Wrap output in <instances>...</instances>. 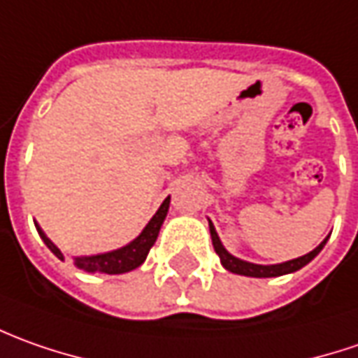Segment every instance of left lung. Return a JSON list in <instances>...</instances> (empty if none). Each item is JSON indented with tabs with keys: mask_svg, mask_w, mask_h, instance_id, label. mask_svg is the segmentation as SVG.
Segmentation results:
<instances>
[{
	"mask_svg": "<svg viewBox=\"0 0 358 358\" xmlns=\"http://www.w3.org/2000/svg\"><path fill=\"white\" fill-rule=\"evenodd\" d=\"M210 234H212V243H214V250L220 255V262L222 265L231 271V273H238V275H248V278H278V275H285V273H293L297 269H301L303 265H307L311 259H313L317 253L323 250V245L327 243V240H323L313 252H309L307 255H301L297 259H291V262H285V264H278V265H257V264H250V262H243V259H238L234 257L231 253L226 252V248L222 245V241L217 238L216 229L212 226L210 222Z\"/></svg>",
	"mask_w": 358,
	"mask_h": 358,
	"instance_id": "8db88e82",
	"label": "left lung"
}]
</instances>
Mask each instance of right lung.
<instances>
[{"label": "right lung", "mask_w": 358, "mask_h": 358, "mask_svg": "<svg viewBox=\"0 0 358 358\" xmlns=\"http://www.w3.org/2000/svg\"><path fill=\"white\" fill-rule=\"evenodd\" d=\"M168 206H170V196H168L166 200L162 202V206L158 208V212H156L155 217L148 222V226L142 229L141 236L134 241H130L129 245H124V248H120V250H115V252L101 253V255L75 257V265H77L79 269L91 271V273H93V271H101V273H108V275L127 273L130 269H136V267L146 259L150 248L155 245L156 238H158V231H160V226H162V222H164V217H166L168 214ZM37 229H39V236L43 238L45 245L63 262L65 255L61 253V250L45 236L39 226H37Z\"/></svg>", "instance_id": "1"}]
</instances>
